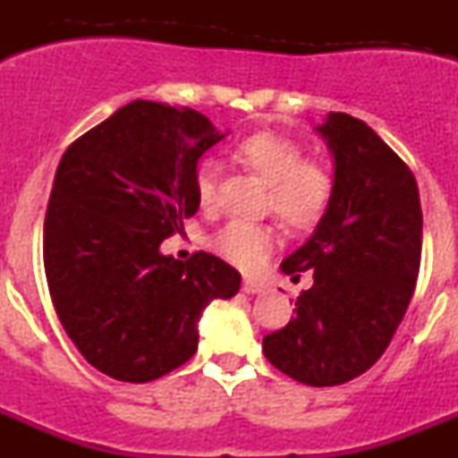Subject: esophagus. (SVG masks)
Segmentation results:
<instances>
[{
	"mask_svg": "<svg viewBox=\"0 0 458 458\" xmlns=\"http://www.w3.org/2000/svg\"><path fill=\"white\" fill-rule=\"evenodd\" d=\"M264 289H266L264 282H259V279H252V277L242 279V291H245V293L254 295V293H261Z\"/></svg>",
	"mask_w": 458,
	"mask_h": 458,
	"instance_id": "1",
	"label": "esophagus"
}]
</instances>
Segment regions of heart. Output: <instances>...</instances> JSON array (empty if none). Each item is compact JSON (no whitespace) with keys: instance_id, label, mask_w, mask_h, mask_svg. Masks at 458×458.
I'll list each match as a JSON object with an SVG mask.
<instances>
[{"instance_id":"1","label":"heart","mask_w":458,"mask_h":458,"mask_svg":"<svg viewBox=\"0 0 458 458\" xmlns=\"http://www.w3.org/2000/svg\"><path fill=\"white\" fill-rule=\"evenodd\" d=\"M236 157L268 185V208L291 229H310L323 217L333 199L335 181L323 165L302 160L295 141L275 132H254L238 141ZM194 194L208 206L216 194V165L201 160L194 169ZM277 236L270 226L232 220L213 238V248L241 270L264 266Z\"/></svg>"}]
</instances>
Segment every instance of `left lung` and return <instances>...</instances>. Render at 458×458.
Wrapping results in <instances>:
<instances>
[{"mask_svg":"<svg viewBox=\"0 0 458 458\" xmlns=\"http://www.w3.org/2000/svg\"><path fill=\"white\" fill-rule=\"evenodd\" d=\"M317 132L335 157L330 206L282 273L314 284L295 317L264 337L270 365L311 387L365 374L394 337L415 291L422 206L415 176L365 121L330 112Z\"/></svg>","mask_w":458,"mask_h":458,"instance_id":"1","label":"left lung"}]
</instances>
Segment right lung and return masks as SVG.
I'll list each match as a JSON object with an SVG mask.
<instances>
[{
  "label": "right lung",
  "mask_w": 458,
  "mask_h": 458,
  "mask_svg": "<svg viewBox=\"0 0 458 458\" xmlns=\"http://www.w3.org/2000/svg\"><path fill=\"white\" fill-rule=\"evenodd\" d=\"M226 132L190 107L132 100L84 132L56 167L43 261L56 317L89 365L148 383L197 351L201 311L241 289L213 254L160 242L197 213L194 169Z\"/></svg>",
  "instance_id": "obj_1"
}]
</instances>
